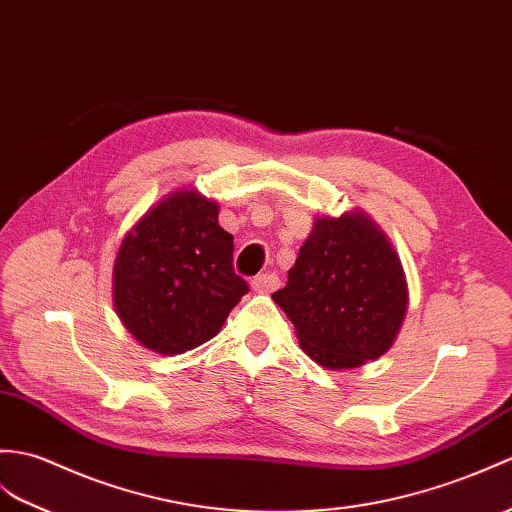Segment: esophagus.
Returning <instances> with one entry per match:
<instances>
[{
    "mask_svg": "<svg viewBox=\"0 0 512 512\" xmlns=\"http://www.w3.org/2000/svg\"><path fill=\"white\" fill-rule=\"evenodd\" d=\"M281 285L279 277L277 275H257L253 281H251V288L259 294H270L275 292Z\"/></svg>",
    "mask_w": 512,
    "mask_h": 512,
    "instance_id": "esophagus-1",
    "label": "esophagus"
}]
</instances>
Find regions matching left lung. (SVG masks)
Instances as JSON below:
<instances>
[{
  "label": "left lung",
  "mask_w": 512,
  "mask_h": 512,
  "mask_svg": "<svg viewBox=\"0 0 512 512\" xmlns=\"http://www.w3.org/2000/svg\"><path fill=\"white\" fill-rule=\"evenodd\" d=\"M301 349L325 368L384 355L408 310V285L384 233L362 213L318 218L283 290L272 294Z\"/></svg>",
  "instance_id": "8db88e82"
}]
</instances>
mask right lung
<instances>
[{
  "label": "right lung",
  "mask_w": 512,
  "mask_h": 512,
  "mask_svg": "<svg viewBox=\"0 0 512 512\" xmlns=\"http://www.w3.org/2000/svg\"><path fill=\"white\" fill-rule=\"evenodd\" d=\"M246 292L233 268V235L218 224L216 202L196 192H174L150 209L124 237L113 268L122 323L165 355L211 340Z\"/></svg>",
  "instance_id": "add662e5"
}]
</instances>
